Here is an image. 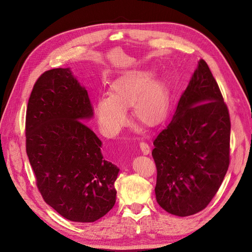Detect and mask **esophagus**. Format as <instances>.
I'll return each mask as SVG.
<instances>
[{
	"instance_id": "obj_1",
	"label": "esophagus",
	"mask_w": 252,
	"mask_h": 252,
	"mask_svg": "<svg viewBox=\"0 0 252 252\" xmlns=\"http://www.w3.org/2000/svg\"><path fill=\"white\" fill-rule=\"evenodd\" d=\"M140 149L142 150L143 155H145V156L148 155L150 152V146L146 142H141L140 143Z\"/></svg>"
}]
</instances>
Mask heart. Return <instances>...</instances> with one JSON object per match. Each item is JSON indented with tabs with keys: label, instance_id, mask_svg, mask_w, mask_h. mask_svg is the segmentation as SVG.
Wrapping results in <instances>:
<instances>
[{
	"label": "heart",
	"instance_id": "b5f03b06",
	"mask_svg": "<svg viewBox=\"0 0 252 252\" xmlns=\"http://www.w3.org/2000/svg\"><path fill=\"white\" fill-rule=\"evenodd\" d=\"M151 78L148 70L127 72L111 84V95L98 98L95 114L105 135H116L126 124L125 107L130 105L133 117L145 126L155 127L165 120L169 106L168 91L162 81Z\"/></svg>",
	"mask_w": 252,
	"mask_h": 252
}]
</instances>
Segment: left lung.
<instances>
[{
    "instance_id": "obj_1",
    "label": "left lung",
    "mask_w": 252,
    "mask_h": 252,
    "mask_svg": "<svg viewBox=\"0 0 252 252\" xmlns=\"http://www.w3.org/2000/svg\"><path fill=\"white\" fill-rule=\"evenodd\" d=\"M229 110L204 60L182 94L169 125L154 141L157 202L179 217L207 207L230 162Z\"/></svg>"
}]
</instances>
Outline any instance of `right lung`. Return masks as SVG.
<instances>
[{
  "mask_svg": "<svg viewBox=\"0 0 252 252\" xmlns=\"http://www.w3.org/2000/svg\"><path fill=\"white\" fill-rule=\"evenodd\" d=\"M94 108L69 68L45 71L28 100L26 152L44 201L65 219L90 223L116 204L119 168L84 123Z\"/></svg>",
  "mask_w": 252,
  "mask_h": 252,
  "instance_id": "add662e5",
  "label": "right lung"
}]
</instances>
